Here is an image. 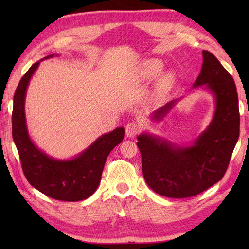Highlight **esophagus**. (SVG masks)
Segmentation results:
<instances>
[{"label": "esophagus", "mask_w": 249, "mask_h": 249, "mask_svg": "<svg viewBox=\"0 0 249 249\" xmlns=\"http://www.w3.org/2000/svg\"><path fill=\"white\" fill-rule=\"evenodd\" d=\"M140 130V125L135 122H130L127 125H126V135L127 137H135Z\"/></svg>", "instance_id": "1"}]
</instances>
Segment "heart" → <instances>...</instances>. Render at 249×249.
<instances>
[{"mask_svg": "<svg viewBox=\"0 0 249 249\" xmlns=\"http://www.w3.org/2000/svg\"><path fill=\"white\" fill-rule=\"evenodd\" d=\"M163 69L162 60L157 58L146 59L142 64L137 67L135 70L134 79L137 82H146L155 79L157 75L161 72ZM175 74L172 71H167L160 75L157 83H156V93L157 94H165L166 92L171 89L172 84H174Z\"/></svg>", "mask_w": 249, "mask_h": 249, "instance_id": "obj_1", "label": "heart"}]
</instances>
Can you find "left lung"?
Instances as JSON below:
<instances>
[{"label":"left lung","instance_id":"obj_1","mask_svg":"<svg viewBox=\"0 0 249 249\" xmlns=\"http://www.w3.org/2000/svg\"><path fill=\"white\" fill-rule=\"evenodd\" d=\"M201 73L193 88L212 93L215 111L208 127L191 145H178L149 133L137 137L142 175L160 196L183 199L199 195L218 182L229 166L239 136V109L236 86L217 58L203 50ZM180 99L158 108L151 120L162 121Z\"/></svg>","mask_w":249,"mask_h":249}]
</instances>
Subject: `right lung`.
I'll return each mask as SVG.
<instances>
[{"instance_id":"right-lung-1","label":"right lung","mask_w":249,"mask_h":249,"mask_svg":"<svg viewBox=\"0 0 249 249\" xmlns=\"http://www.w3.org/2000/svg\"><path fill=\"white\" fill-rule=\"evenodd\" d=\"M53 56L49 54L35 62L20 79L14 94L12 135L24 175L34 188L54 200L81 201L91 196L98 189L105 160L112 149L123 141L125 128L117 127L103 134L82 153L66 160L50 157L34 144L25 116L27 87L40 62Z\"/></svg>"}]
</instances>
